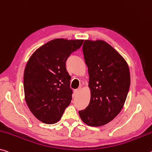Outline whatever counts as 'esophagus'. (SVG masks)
<instances>
[{"label":"esophagus","instance_id":"1","mask_svg":"<svg viewBox=\"0 0 152 152\" xmlns=\"http://www.w3.org/2000/svg\"><path fill=\"white\" fill-rule=\"evenodd\" d=\"M80 91H81V87H79L78 89H76V90L75 91V93L76 94H78L80 92Z\"/></svg>","mask_w":152,"mask_h":152}]
</instances>
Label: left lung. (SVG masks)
I'll list each match as a JSON object with an SVG mask.
<instances>
[{"mask_svg": "<svg viewBox=\"0 0 152 152\" xmlns=\"http://www.w3.org/2000/svg\"><path fill=\"white\" fill-rule=\"evenodd\" d=\"M83 50L91 100L79 115L88 126H101L112 121L124 106L131 84L129 67L122 55L103 40H85Z\"/></svg>", "mask_w": 152, "mask_h": 152, "instance_id": "left-lung-1", "label": "left lung"}]
</instances>
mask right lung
I'll return each instance as SVG.
<instances>
[{"label": "right lung", "instance_id": "obj_1", "mask_svg": "<svg viewBox=\"0 0 152 152\" xmlns=\"http://www.w3.org/2000/svg\"><path fill=\"white\" fill-rule=\"evenodd\" d=\"M83 42L52 40L36 50L27 62L23 74L25 99L31 112L43 123L58 122L71 103V77L66 61Z\"/></svg>", "mask_w": 152, "mask_h": 152}]
</instances>
